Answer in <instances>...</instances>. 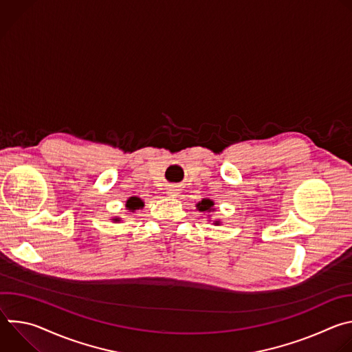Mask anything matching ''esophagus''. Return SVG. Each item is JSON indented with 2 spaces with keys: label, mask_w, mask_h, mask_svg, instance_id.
I'll use <instances>...</instances> for the list:
<instances>
[{
  "label": "esophagus",
  "mask_w": 352,
  "mask_h": 352,
  "mask_svg": "<svg viewBox=\"0 0 352 352\" xmlns=\"http://www.w3.org/2000/svg\"><path fill=\"white\" fill-rule=\"evenodd\" d=\"M167 190H168V193H170L171 196H177V195H178V192H179L178 186H175V185H170Z\"/></svg>",
  "instance_id": "34e87169"
}]
</instances>
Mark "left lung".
Wrapping results in <instances>:
<instances>
[{
	"instance_id": "obj_1",
	"label": "left lung",
	"mask_w": 352,
	"mask_h": 352,
	"mask_svg": "<svg viewBox=\"0 0 352 352\" xmlns=\"http://www.w3.org/2000/svg\"><path fill=\"white\" fill-rule=\"evenodd\" d=\"M213 202L210 199H204L202 202H199L197 204V209L200 210V212H210L212 210V208H213ZM216 224H219V221H216Z\"/></svg>"
}]
</instances>
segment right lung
Returning a JSON list of instances; mask_svg holds the SVG:
<instances>
[{
  "label": "right lung",
  "instance_id": "1",
  "mask_svg": "<svg viewBox=\"0 0 352 352\" xmlns=\"http://www.w3.org/2000/svg\"><path fill=\"white\" fill-rule=\"evenodd\" d=\"M126 208H128V210H136V209H140V208H143V202L142 200L139 199V197H136V196H132V197H129L128 200H126ZM116 221H118L117 219H116Z\"/></svg>",
  "mask_w": 352,
  "mask_h": 352
}]
</instances>
